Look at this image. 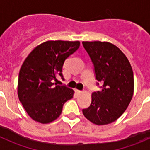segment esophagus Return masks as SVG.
Segmentation results:
<instances>
[{
	"instance_id": "obj_1",
	"label": "esophagus",
	"mask_w": 150,
	"mask_h": 150,
	"mask_svg": "<svg viewBox=\"0 0 150 150\" xmlns=\"http://www.w3.org/2000/svg\"><path fill=\"white\" fill-rule=\"evenodd\" d=\"M75 91H76V94H80L82 92L81 91H79V90H78V89H75Z\"/></svg>"
}]
</instances>
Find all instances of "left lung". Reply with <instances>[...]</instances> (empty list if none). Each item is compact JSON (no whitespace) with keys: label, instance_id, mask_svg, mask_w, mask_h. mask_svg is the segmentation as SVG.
I'll use <instances>...</instances> for the list:
<instances>
[{"label":"left lung","instance_id":"8db88e82","mask_svg":"<svg viewBox=\"0 0 150 150\" xmlns=\"http://www.w3.org/2000/svg\"><path fill=\"white\" fill-rule=\"evenodd\" d=\"M83 45L95 67L101 90L91 94V103L83 113L98 125L110 124L125 111L134 94V74L129 61L112 43L83 41Z\"/></svg>","mask_w":150,"mask_h":150}]
</instances>
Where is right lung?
Masks as SVG:
<instances>
[{
  "label": "right lung",
  "mask_w": 150,
  "mask_h": 150,
  "mask_svg": "<svg viewBox=\"0 0 150 150\" xmlns=\"http://www.w3.org/2000/svg\"><path fill=\"white\" fill-rule=\"evenodd\" d=\"M79 41L48 40L36 46L27 56L19 71L18 97L24 109L35 122L48 124L59 117L74 91L58 86L62 67L69 55L78 50Z\"/></svg>",
  "instance_id": "1"
}]
</instances>
